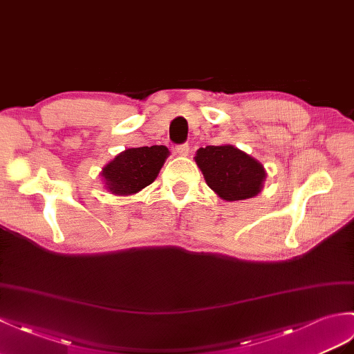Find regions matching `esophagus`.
I'll list each match as a JSON object with an SVG mask.
<instances>
[{"instance_id": "esophagus-1", "label": "esophagus", "mask_w": 354, "mask_h": 354, "mask_svg": "<svg viewBox=\"0 0 354 354\" xmlns=\"http://www.w3.org/2000/svg\"><path fill=\"white\" fill-rule=\"evenodd\" d=\"M190 152V146L189 145H179L175 147V153L179 156H187Z\"/></svg>"}]
</instances>
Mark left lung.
I'll return each instance as SVG.
<instances>
[{
    "instance_id": "left-lung-1",
    "label": "left lung",
    "mask_w": 354,
    "mask_h": 354,
    "mask_svg": "<svg viewBox=\"0 0 354 354\" xmlns=\"http://www.w3.org/2000/svg\"><path fill=\"white\" fill-rule=\"evenodd\" d=\"M207 185L223 201L257 196L266 179L260 161L231 145L201 147L194 156Z\"/></svg>"
}]
</instances>
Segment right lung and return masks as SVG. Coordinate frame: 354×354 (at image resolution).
<instances>
[{"label": "right lung", "instance_id": "add662e5", "mask_svg": "<svg viewBox=\"0 0 354 354\" xmlns=\"http://www.w3.org/2000/svg\"><path fill=\"white\" fill-rule=\"evenodd\" d=\"M165 146L131 147L118 153L102 169L104 189L117 196H131L152 184L167 156Z\"/></svg>", "mask_w": 354, "mask_h": 354}]
</instances>
